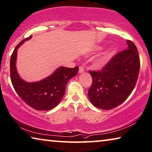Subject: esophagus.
Listing matches in <instances>:
<instances>
[{
	"label": "esophagus",
	"mask_w": 152,
	"mask_h": 152,
	"mask_svg": "<svg viewBox=\"0 0 152 152\" xmlns=\"http://www.w3.org/2000/svg\"><path fill=\"white\" fill-rule=\"evenodd\" d=\"M85 72V69L83 66L79 67V73H83V72Z\"/></svg>",
	"instance_id": "obj_1"
}]
</instances>
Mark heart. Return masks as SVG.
I'll return each mask as SVG.
<instances>
[{
	"instance_id": "1",
	"label": "heart",
	"mask_w": 152,
	"mask_h": 152,
	"mask_svg": "<svg viewBox=\"0 0 152 152\" xmlns=\"http://www.w3.org/2000/svg\"><path fill=\"white\" fill-rule=\"evenodd\" d=\"M106 59H107V56H103V57H102L99 60V64H103V63H104L106 62Z\"/></svg>"
}]
</instances>
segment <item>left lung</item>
Wrapping results in <instances>:
<instances>
[{
    "instance_id": "1",
    "label": "left lung",
    "mask_w": 152,
    "mask_h": 152,
    "mask_svg": "<svg viewBox=\"0 0 152 152\" xmlns=\"http://www.w3.org/2000/svg\"><path fill=\"white\" fill-rule=\"evenodd\" d=\"M128 48L117 53L101 70H89L92 85L88 91L91 102L102 110L123 103L134 89L140 70V58L132 41Z\"/></svg>"
}]
</instances>
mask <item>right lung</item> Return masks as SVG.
I'll return each instance as SVG.
<instances>
[{"mask_svg":"<svg viewBox=\"0 0 152 152\" xmlns=\"http://www.w3.org/2000/svg\"><path fill=\"white\" fill-rule=\"evenodd\" d=\"M31 36L21 41L15 48L10 59L11 83L17 94L24 102L37 110H48L56 107L61 100L68 80L76 76L78 67H61L51 76L37 83H26L18 74L15 67L17 50Z\"/></svg>","mask_w":152,"mask_h":152,"instance_id":"1","label":"right lung"}]
</instances>
